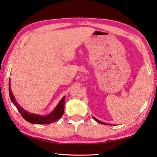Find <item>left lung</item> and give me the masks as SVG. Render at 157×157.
I'll list each match as a JSON object with an SVG mask.
<instances>
[{
    "label": "left lung",
    "mask_w": 157,
    "mask_h": 157,
    "mask_svg": "<svg viewBox=\"0 0 157 157\" xmlns=\"http://www.w3.org/2000/svg\"><path fill=\"white\" fill-rule=\"evenodd\" d=\"M92 117L94 118V120H95L97 122H98L99 124H105V125H111V124H105V123H104V122H100V120H98V119H96V117H93V116H92Z\"/></svg>",
    "instance_id": "1"
}]
</instances>
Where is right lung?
I'll return each instance as SVG.
<instances>
[{
    "label": "right lung",
    "mask_w": 157,
    "mask_h": 157,
    "mask_svg": "<svg viewBox=\"0 0 157 157\" xmlns=\"http://www.w3.org/2000/svg\"><path fill=\"white\" fill-rule=\"evenodd\" d=\"M10 79L9 81V92H10V99L15 106L17 108V111L21 114L22 117L26 121L31 124H46L53 123L57 121L63 115L64 112V103L66 96H63L56 107L53 109L52 111L50 114L46 115H40L38 114L31 113L25 111L21 106L17 104L15 97L12 93L11 89Z\"/></svg>",
    "instance_id": "add662e5"
}]
</instances>
